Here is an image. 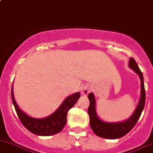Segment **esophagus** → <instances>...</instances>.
<instances>
[{
	"label": "esophagus",
	"mask_w": 153,
	"mask_h": 153,
	"mask_svg": "<svg viewBox=\"0 0 153 153\" xmlns=\"http://www.w3.org/2000/svg\"><path fill=\"white\" fill-rule=\"evenodd\" d=\"M90 91H91V88H90V87H88L87 85H85L81 88V94H82V95L86 96L88 95V93L90 92Z\"/></svg>",
	"instance_id": "obj_1"
}]
</instances>
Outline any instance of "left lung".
<instances>
[{
    "label": "left lung",
    "instance_id": "1",
    "mask_svg": "<svg viewBox=\"0 0 153 153\" xmlns=\"http://www.w3.org/2000/svg\"><path fill=\"white\" fill-rule=\"evenodd\" d=\"M129 67L138 75L141 79V97L134 113L128 119L122 122L110 123L101 120L96 111V100L93 93H90L88 97L90 101L88 113L90 117V125L94 133L98 136L108 139H116L122 138L129 133L134 127L139 119L145 105V89L144 85V77L142 72L138 68V64L133 58H130Z\"/></svg>",
    "mask_w": 153,
    "mask_h": 153
}]
</instances>
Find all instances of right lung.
Instances as JSON below:
<instances>
[{
	"label": "right lung",
	"instance_id": "right-lung-1",
	"mask_svg": "<svg viewBox=\"0 0 153 153\" xmlns=\"http://www.w3.org/2000/svg\"><path fill=\"white\" fill-rule=\"evenodd\" d=\"M79 97V93H75L68 97L51 115L42 119H35L28 116L20 109L14 98L13 85L12 87V100L19 119L23 125L31 133L42 136L56 134L63 129L67 122L68 112L73 108Z\"/></svg>",
	"mask_w": 153,
	"mask_h": 153
}]
</instances>
